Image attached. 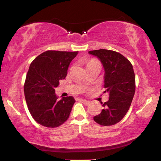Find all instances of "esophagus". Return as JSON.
Returning a JSON list of instances; mask_svg holds the SVG:
<instances>
[{
    "instance_id": "obj_1",
    "label": "esophagus",
    "mask_w": 161,
    "mask_h": 161,
    "mask_svg": "<svg viewBox=\"0 0 161 161\" xmlns=\"http://www.w3.org/2000/svg\"><path fill=\"white\" fill-rule=\"evenodd\" d=\"M80 100L81 101V102H82L84 103V104H85V105H89V103H90V102H89V101H87V100H85V99H80Z\"/></svg>"
}]
</instances>
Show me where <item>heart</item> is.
<instances>
[{
	"mask_svg": "<svg viewBox=\"0 0 161 161\" xmlns=\"http://www.w3.org/2000/svg\"><path fill=\"white\" fill-rule=\"evenodd\" d=\"M99 64V62H97L96 60H94V59H91V60H89L88 62H87L86 64V67L89 66V65L91 64Z\"/></svg>",
	"mask_w": 161,
	"mask_h": 161,
	"instance_id": "b5f03b06",
	"label": "heart"
}]
</instances>
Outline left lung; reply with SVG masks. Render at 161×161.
<instances>
[{
	"mask_svg": "<svg viewBox=\"0 0 161 161\" xmlns=\"http://www.w3.org/2000/svg\"><path fill=\"white\" fill-rule=\"evenodd\" d=\"M89 54L99 59L104 69V88L109 99L102 103L103 108L94 117L102 126H111L126 115L135 94L136 82L133 66L124 56L117 52L104 50L89 51Z\"/></svg>",
	"mask_w": 161,
	"mask_h": 161,
	"instance_id": "8db88e82",
	"label": "left lung"
}]
</instances>
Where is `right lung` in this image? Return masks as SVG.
Here are the masks:
<instances>
[{"instance_id":"right-lung-1","label":"right lung","mask_w":161,"mask_h":161,"mask_svg":"<svg viewBox=\"0 0 161 161\" xmlns=\"http://www.w3.org/2000/svg\"><path fill=\"white\" fill-rule=\"evenodd\" d=\"M78 52L48 50L40 54L30 65L24 93L30 113L38 124L55 128L69 118L75 102L73 97L58 99L54 89L67 75L70 62Z\"/></svg>"}]
</instances>
